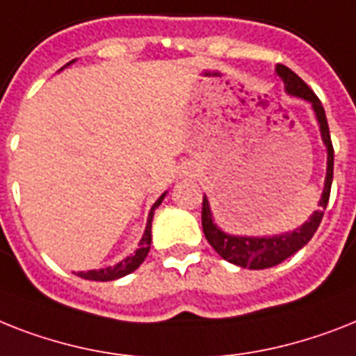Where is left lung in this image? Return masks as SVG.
<instances>
[{
  "mask_svg": "<svg viewBox=\"0 0 356 356\" xmlns=\"http://www.w3.org/2000/svg\"><path fill=\"white\" fill-rule=\"evenodd\" d=\"M276 73L285 83V91L293 97L303 98L313 106L316 118L320 124V133L322 140L327 148V173H325V184H323V193L320 199V210L309 218V221L302 225L293 232L280 234V236H268V238H248V236H230L223 232L218 225L213 223L210 204H208L207 195L203 197V212H201V221H203V232L207 241L213 247V250L227 261L238 265L243 268H268L285 261L289 256L298 252L303 245L309 243V239L313 238L316 228L320 227V221L323 218V210L327 207L329 193H331V183H333V164H334V152L331 135H329L327 118L325 111L320 102V98L313 93V89L303 82L298 74L291 71L289 67L278 63Z\"/></svg>",
  "mask_w": 356,
  "mask_h": 356,
  "instance_id": "1",
  "label": "left lung"
}]
</instances>
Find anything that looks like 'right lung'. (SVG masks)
Listing matches in <instances>:
<instances>
[{"label":"right lung","instance_id":"right-lung-1","mask_svg":"<svg viewBox=\"0 0 356 356\" xmlns=\"http://www.w3.org/2000/svg\"><path fill=\"white\" fill-rule=\"evenodd\" d=\"M69 63H73V62H69ZM164 195H166V193H163V195H161V197L155 201V204L152 207V210H149L146 230H144L143 239L138 241V248L135 250V254H133V256H128V258L122 259V261L117 263V265H113V267L98 268V270H88V273H78L76 276H80V278H83V280H91V282H111V280L122 278V276H126V274L133 273L135 268L140 267V263L146 259V256H148V252H149V245H152L153 212H155V208H157L159 204L163 203Z\"/></svg>","mask_w":356,"mask_h":356}]
</instances>
